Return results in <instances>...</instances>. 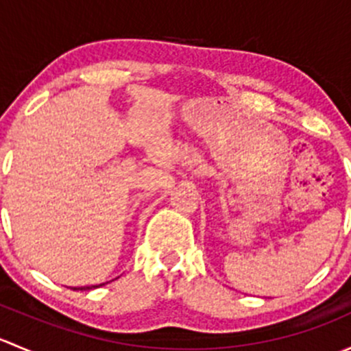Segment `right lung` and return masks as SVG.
Returning a JSON list of instances; mask_svg holds the SVG:
<instances>
[{"label": "right lung", "mask_w": 351, "mask_h": 351, "mask_svg": "<svg viewBox=\"0 0 351 351\" xmlns=\"http://www.w3.org/2000/svg\"><path fill=\"white\" fill-rule=\"evenodd\" d=\"M100 285H104V284H100ZM100 285H93V287H86V289H97V287H100Z\"/></svg>", "instance_id": "right-lung-1"}]
</instances>
